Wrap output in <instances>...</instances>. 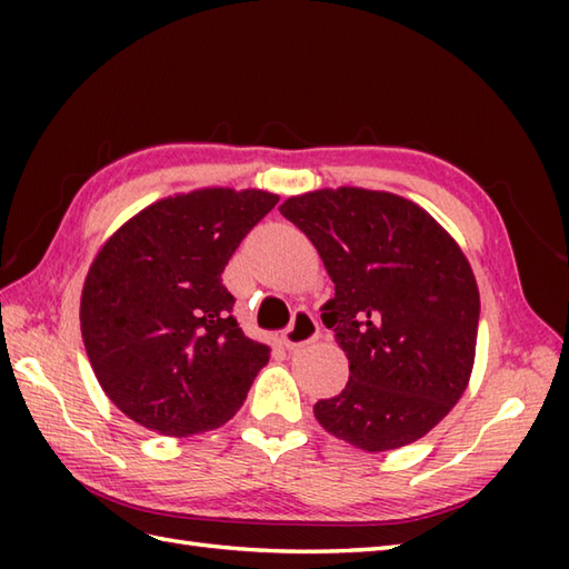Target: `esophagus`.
<instances>
[{"label": "esophagus", "mask_w": 569, "mask_h": 569, "mask_svg": "<svg viewBox=\"0 0 569 569\" xmlns=\"http://www.w3.org/2000/svg\"><path fill=\"white\" fill-rule=\"evenodd\" d=\"M320 328H318V320L312 318V312L308 310H298L293 316V322L288 325V330H283L281 335V345L286 349H300L310 345L312 340H318Z\"/></svg>", "instance_id": "34e87169"}]
</instances>
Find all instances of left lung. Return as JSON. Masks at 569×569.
I'll return each mask as SVG.
<instances>
[{"instance_id":"obj_1","label":"left lung","mask_w":569,"mask_h":569,"mask_svg":"<svg viewBox=\"0 0 569 569\" xmlns=\"http://www.w3.org/2000/svg\"><path fill=\"white\" fill-rule=\"evenodd\" d=\"M278 210L332 278L322 322L349 359L345 389L312 413L367 452L416 442L462 398L475 367L479 288L462 249L420 204L386 190L322 188Z\"/></svg>"}]
</instances>
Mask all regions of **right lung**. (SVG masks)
<instances>
[{"instance_id":"right-lung-1","label":"right lung","mask_w":569,"mask_h":569,"mask_svg":"<svg viewBox=\"0 0 569 569\" xmlns=\"http://www.w3.org/2000/svg\"><path fill=\"white\" fill-rule=\"evenodd\" d=\"M278 196L200 188L151 202L100 247L80 296L84 352L141 428L188 438L224 426L271 347L241 332L222 271Z\"/></svg>"}]
</instances>
